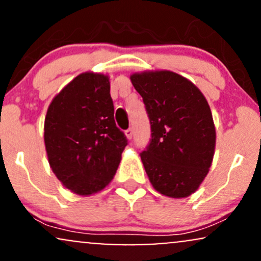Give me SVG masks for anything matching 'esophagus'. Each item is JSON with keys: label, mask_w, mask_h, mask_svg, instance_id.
Returning <instances> with one entry per match:
<instances>
[{"label": "esophagus", "mask_w": 261, "mask_h": 261, "mask_svg": "<svg viewBox=\"0 0 261 261\" xmlns=\"http://www.w3.org/2000/svg\"><path fill=\"white\" fill-rule=\"evenodd\" d=\"M125 135H126V137H127L128 140L133 139V128H131V127L127 128V130L125 131Z\"/></svg>", "instance_id": "1"}]
</instances>
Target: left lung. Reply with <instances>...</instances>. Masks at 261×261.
<instances>
[{
  "instance_id": "1",
  "label": "left lung",
  "mask_w": 261,
  "mask_h": 261,
  "mask_svg": "<svg viewBox=\"0 0 261 261\" xmlns=\"http://www.w3.org/2000/svg\"><path fill=\"white\" fill-rule=\"evenodd\" d=\"M147 110L152 139L141 153L149 181L162 195L188 197L199 189L212 164L216 128L197 87L172 71L130 76Z\"/></svg>"
}]
</instances>
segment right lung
I'll list each match as a JSON object with an SVG mask.
<instances>
[{
  "label": "right lung",
  "instance_id": "right-lung-1",
  "mask_svg": "<svg viewBox=\"0 0 261 261\" xmlns=\"http://www.w3.org/2000/svg\"><path fill=\"white\" fill-rule=\"evenodd\" d=\"M44 142L50 168L73 194L88 196L109 185L127 140L114 120L108 74L81 73L54 97Z\"/></svg>",
  "mask_w": 261,
  "mask_h": 261
}]
</instances>
